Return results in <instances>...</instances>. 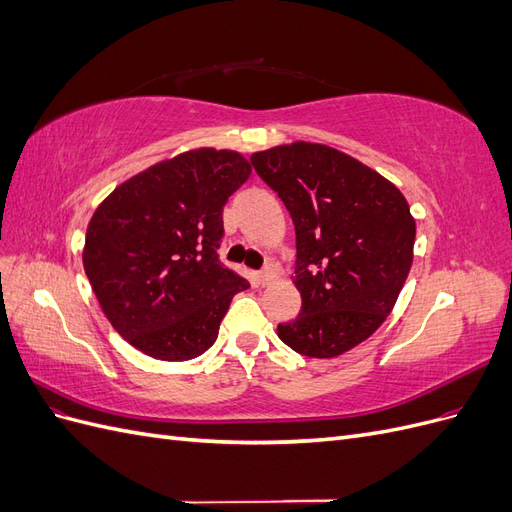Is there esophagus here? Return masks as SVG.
I'll use <instances>...</instances> for the list:
<instances>
[{
    "label": "esophagus",
    "mask_w": 512,
    "mask_h": 512,
    "mask_svg": "<svg viewBox=\"0 0 512 512\" xmlns=\"http://www.w3.org/2000/svg\"><path fill=\"white\" fill-rule=\"evenodd\" d=\"M275 277H277V271L273 267H267L265 271L258 275V284L260 286H271L275 282Z\"/></svg>",
    "instance_id": "1"
}]
</instances>
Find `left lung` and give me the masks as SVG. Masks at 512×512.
<instances>
[{"label":"left lung","instance_id":"left-lung-1","mask_svg":"<svg viewBox=\"0 0 512 512\" xmlns=\"http://www.w3.org/2000/svg\"><path fill=\"white\" fill-rule=\"evenodd\" d=\"M252 164L286 205L301 312L277 335L294 352L333 359L365 342L393 312L414 258L408 200L344 151L297 141L252 153Z\"/></svg>","mask_w":512,"mask_h":512}]
</instances>
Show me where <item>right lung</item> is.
<instances>
[{
	"label": "right lung",
	"mask_w": 512,
	"mask_h": 512,
	"mask_svg": "<svg viewBox=\"0 0 512 512\" xmlns=\"http://www.w3.org/2000/svg\"><path fill=\"white\" fill-rule=\"evenodd\" d=\"M250 175L237 151L190 149L123 181L91 215L89 284L113 329L151 359L209 350L232 297L250 288L218 260L222 209Z\"/></svg>",
	"instance_id": "obj_1"
}]
</instances>
